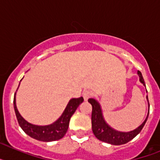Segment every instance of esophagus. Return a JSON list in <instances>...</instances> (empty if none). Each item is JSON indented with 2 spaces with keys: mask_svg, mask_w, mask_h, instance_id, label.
<instances>
[{
  "mask_svg": "<svg viewBox=\"0 0 160 160\" xmlns=\"http://www.w3.org/2000/svg\"><path fill=\"white\" fill-rule=\"evenodd\" d=\"M82 96L83 98H84L85 101H87V100L92 96V92L90 91V90H85L84 92L82 93Z\"/></svg>",
  "mask_w": 160,
  "mask_h": 160,
  "instance_id": "esophagus-1",
  "label": "esophagus"
}]
</instances>
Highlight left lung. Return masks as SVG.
I'll use <instances>...</instances> for the list:
<instances>
[{"label":"left lung","mask_w":160,"mask_h":160,"mask_svg":"<svg viewBox=\"0 0 160 160\" xmlns=\"http://www.w3.org/2000/svg\"><path fill=\"white\" fill-rule=\"evenodd\" d=\"M138 74L139 77V82L143 85L144 87H146L141 72L138 71ZM147 100L148 102V113L142 124L133 131H128V132H122V131H117L111 128L110 125H108V123L104 119L102 107L99 102L95 98H89L88 102L92 106V114H91L92 131L96 138L99 139L100 141L112 144V145H122V144L127 143L131 139H133L138 133L140 132L148 120L150 108L148 96H147Z\"/></svg>","instance_id":"8db88e82"}]
</instances>
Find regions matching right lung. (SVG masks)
<instances>
[{
    "label": "right lung",
    "mask_w": 160,
    "mask_h": 160,
    "mask_svg": "<svg viewBox=\"0 0 160 160\" xmlns=\"http://www.w3.org/2000/svg\"><path fill=\"white\" fill-rule=\"evenodd\" d=\"M83 101L84 99L82 97L78 98H71L68 102L62 115L53 123L46 126H38L30 123L21 115L17 108L16 93L13 98V107L18 123L25 134H27L29 136L35 138L37 140L42 142H51L61 139L66 135L69 128L70 118Z\"/></svg>",
    "instance_id": "right-lung-1"
}]
</instances>
